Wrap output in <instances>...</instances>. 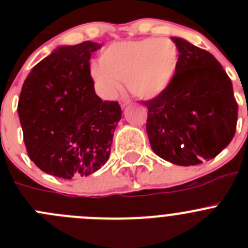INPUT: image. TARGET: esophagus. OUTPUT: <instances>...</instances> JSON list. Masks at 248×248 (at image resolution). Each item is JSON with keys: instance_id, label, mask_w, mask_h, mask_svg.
<instances>
[{"instance_id": "34e87169", "label": "esophagus", "mask_w": 248, "mask_h": 248, "mask_svg": "<svg viewBox=\"0 0 248 248\" xmlns=\"http://www.w3.org/2000/svg\"><path fill=\"white\" fill-rule=\"evenodd\" d=\"M119 103H120V105H122V108H124V107H126V105L130 103V98H129L128 95H123V97L120 98Z\"/></svg>"}]
</instances>
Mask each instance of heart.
<instances>
[{
    "label": "heart",
    "mask_w": 248,
    "mask_h": 248,
    "mask_svg": "<svg viewBox=\"0 0 248 248\" xmlns=\"http://www.w3.org/2000/svg\"><path fill=\"white\" fill-rule=\"evenodd\" d=\"M177 67L179 49L172 41L146 38L109 46L91 72L105 97L115 95L122 82L135 97L151 99L169 88Z\"/></svg>",
    "instance_id": "b5f03b06"
}]
</instances>
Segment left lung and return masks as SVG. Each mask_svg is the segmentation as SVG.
I'll use <instances>...</instances> for the list:
<instances>
[{
    "instance_id": "obj_1",
    "label": "left lung",
    "mask_w": 248,
    "mask_h": 248,
    "mask_svg": "<svg viewBox=\"0 0 248 248\" xmlns=\"http://www.w3.org/2000/svg\"><path fill=\"white\" fill-rule=\"evenodd\" d=\"M171 41L179 49L176 76L165 92L143 102L146 131L157 156L176 165H198L231 143L238 105L217 59L185 39Z\"/></svg>"
}]
</instances>
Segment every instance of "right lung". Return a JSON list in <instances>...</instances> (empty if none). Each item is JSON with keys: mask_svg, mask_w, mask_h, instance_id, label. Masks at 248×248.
Segmentation results:
<instances>
[{"mask_svg": "<svg viewBox=\"0 0 248 248\" xmlns=\"http://www.w3.org/2000/svg\"><path fill=\"white\" fill-rule=\"evenodd\" d=\"M91 41L57 48L34 65L22 85L18 115L28 156L42 171L62 179L88 176L108 160L122 118L118 102L94 91Z\"/></svg>", "mask_w": 248, "mask_h": 248, "instance_id": "add662e5", "label": "right lung"}]
</instances>
